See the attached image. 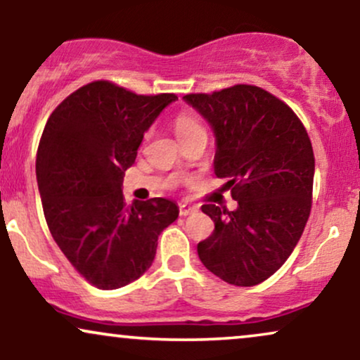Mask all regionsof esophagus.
<instances>
[{
  "label": "esophagus",
  "instance_id": "esophagus-1",
  "mask_svg": "<svg viewBox=\"0 0 360 360\" xmlns=\"http://www.w3.org/2000/svg\"><path fill=\"white\" fill-rule=\"evenodd\" d=\"M198 210V206L194 205H189V203H181L179 205V214L181 217H188V214L194 213Z\"/></svg>",
  "mask_w": 360,
  "mask_h": 360
}]
</instances>
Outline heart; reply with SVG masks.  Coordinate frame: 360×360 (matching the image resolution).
I'll list each match as a JSON object with an SVG mask.
<instances>
[{
  "label": "heart",
  "instance_id": "heart-1",
  "mask_svg": "<svg viewBox=\"0 0 360 360\" xmlns=\"http://www.w3.org/2000/svg\"><path fill=\"white\" fill-rule=\"evenodd\" d=\"M174 131L177 139H186L189 135L196 134V131H205L203 125L194 115L191 113H181L174 118Z\"/></svg>",
  "mask_w": 360,
  "mask_h": 360
}]
</instances>
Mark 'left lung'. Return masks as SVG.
<instances>
[{
  "label": "left lung",
  "instance_id": "8db88e82",
  "mask_svg": "<svg viewBox=\"0 0 360 360\" xmlns=\"http://www.w3.org/2000/svg\"><path fill=\"white\" fill-rule=\"evenodd\" d=\"M184 100L217 135L214 174L229 179L235 212L201 210L214 221L198 255L210 272L235 286H255L286 262L303 235L313 198L315 155L298 115L269 91L235 84Z\"/></svg>",
  "mask_w": 360,
  "mask_h": 360
}]
</instances>
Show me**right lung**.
<instances>
[{
	"label": "right lung",
	"instance_id": "1",
	"mask_svg": "<svg viewBox=\"0 0 360 360\" xmlns=\"http://www.w3.org/2000/svg\"><path fill=\"white\" fill-rule=\"evenodd\" d=\"M176 100L93 81L45 123L35 162L45 221L74 269L98 289L139 279L154 262L160 232L179 214L174 201L127 205L122 193L143 134Z\"/></svg>",
	"mask_w": 360,
	"mask_h": 360
}]
</instances>
